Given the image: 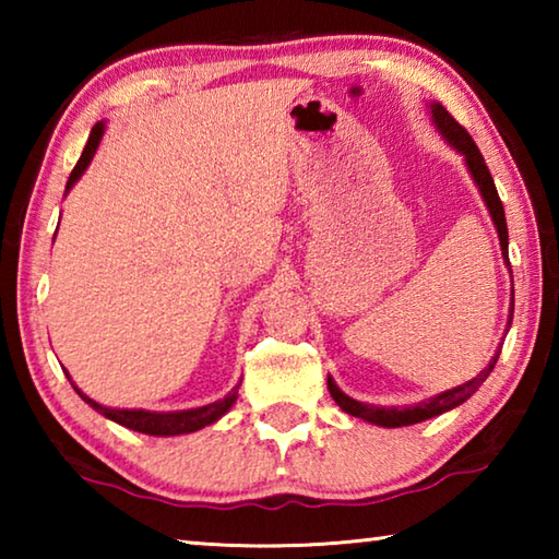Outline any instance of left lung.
Instances as JSON below:
<instances>
[{
  "label": "left lung",
  "mask_w": 559,
  "mask_h": 559,
  "mask_svg": "<svg viewBox=\"0 0 559 559\" xmlns=\"http://www.w3.org/2000/svg\"><path fill=\"white\" fill-rule=\"evenodd\" d=\"M431 122L433 128H437L439 135L447 140L449 147L456 150L459 155H463V163H466L468 173L473 177V182H476L480 197H484V204L488 206L490 212V219L496 224V231H498V241H500V253H503V261L508 263V224H506V212H503V202H500L498 197V189L493 177L488 173V165L484 155H480L478 145L473 143V138L466 132V128H461L456 120L449 116V110L441 106V103H431ZM513 296V293H510ZM510 323H513V298H510V316H508V330ZM506 330V335H508ZM503 347V343H500ZM500 347L496 349V355L490 357V362L486 365V370H480L473 380L463 382L459 386H453V390L441 392L437 396H429V400L424 402H416L409 406H377V404H365V402H357L353 396H347L340 386L335 384L333 377H328V390L333 394L335 404L340 409L357 416V419H365L370 424H377V427H384V429H396V427H412V424H419V421H427L433 419V416H439L443 412H451L456 409L459 404H463L468 400V396L478 390L480 384L486 382V377L493 372V367L498 362V355H500Z\"/></svg>",
  "instance_id": "obj_1"
}]
</instances>
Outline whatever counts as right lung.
Listing matches in <instances>:
<instances>
[{
    "label": "right lung",
    "mask_w": 559,
    "mask_h": 559,
    "mask_svg": "<svg viewBox=\"0 0 559 559\" xmlns=\"http://www.w3.org/2000/svg\"><path fill=\"white\" fill-rule=\"evenodd\" d=\"M103 132H106V122H96L88 135V143L83 147L81 159L75 163L73 173L69 177V182H66V194L71 192V187L79 182L81 175L86 173L93 155H96V150L103 140ZM69 377V374H66ZM71 380V377H69ZM73 384V382H71ZM239 386L241 382L234 386V390L224 396V400H216L212 404H204V406H197V409H182V412H145V409H112V406H103L96 400H91V396L83 394L79 386L73 384V390L79 392V396L86 404H91L93 409L98 414L106 416V419L120 424V427L132 429V431H140V433H147V437H179V433H192V431H200L204 427H210V424L219 421L222 416L231 409L236 396H239Z\"/></svg>",
    "instance_id": "1"
}]
</instances>
